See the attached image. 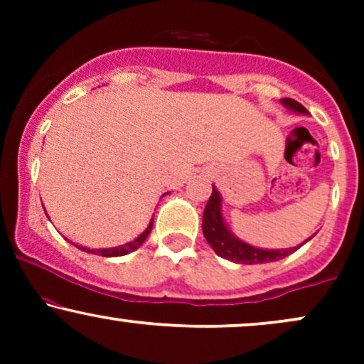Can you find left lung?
Returning a JSON list of instances; mask_svg holds the SVG:
<instances>
[{
    "mask_svg": "<svg viewBox=\"0 0 364 364\" xmlns=\"http://www.w3.org/2000/svg\"><path fill=\"white\" fill-rule=\"evenodd\" d=\"M282 104L287 109L294 112H301V114H308L306 107L303 104H299L294 99H282ZM203 236H205L207 243L212 246V250L219 255V257L225 258V260H231L235 263H245V265H255V263H269V262H277L284 257H289L291 253H294L296 250L301 248V245L294 246L289 250H262L255 248V246L245 243V241L237 240L231 231L225 225L223 219V210H220V195L212 185V195L208 198L205 210H203ZM311 237H308L306 241H310ZM304 241V243H306ZM303 243V245H304Z\"/></svg>",
    "mask_w": 364,
    "mask_h": 364,
    "instance_id": "left-lung-1",
    "label": "left lung"
}]
</instances>
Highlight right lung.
I'll return each mask as SVG.
<instances>
[{"label":"right lung","mask_w":364,"mask_h":364,"mask_svg":"<svg viewBox=\"0 0 364 364\" xmlns=\"http://www.w3.org/2000/svg\"><path fill=\"white\" fill-rule=\"evenodd\" d=\"M152 224H154V217L150 219V223L147 225V229H145L141 235L136 237V240L129 241L127 245H121V246H116V248H102V250H90V248H85V246H77L78 250H82V252H87V253H92V255H101V257H123V255H128L132 252H135L139 246H141L145 240H147V236L150 235V231H152ZM72 243V241H70Z\"/></svg>","instance_id":"obj_1"}]
</instances>
